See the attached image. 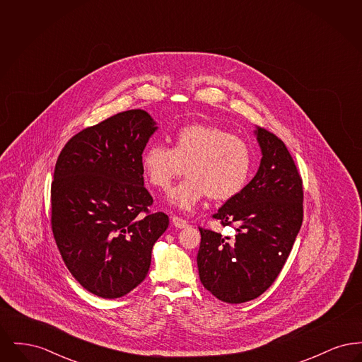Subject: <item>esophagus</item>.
Here are the masks:
<instances>
[{"instance_id": "34e87169", "label": "esophagus", "mask_w": 362, "mask_h": 362, "mask_svg": "<svg viewBox=\"0 0 362 362\" xmlns=\"http://www.w3.org/2000/svg\"><path fill=\"white\" fill-rule=\"evenodd\" d=\"M173 224L176 226V228H186L189 223L185 220V218H182V217H177V216H173Z\"/></svg>"}]
</instances>
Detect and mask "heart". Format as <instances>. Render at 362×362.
<instances>
[{
	"instance_id": "b5f03b06",
	"label": "heart",
	"mask_w": 362,
	"mask_h": 362,
	"mask_svg": "<svg viewBox=\"0 0 362 362\" xmlns=\"http://www.w3.org/2000/svg\"><path fill=\"white\" fill-rule=\"evenodd\" d=\"M141 167L148 182L167 191L183 173L189 177L170 195V202L192 210L204 198L228 201L245 186L251 168L250 145L230 132L210 124H189L179 129L173 146L151 144L142 153Z\"/></svg>"
}]
</instances>
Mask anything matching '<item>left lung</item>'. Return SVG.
<instances>
[{"instance_id": "8db88e82", "label": "left lung", "mask_w": 362, "mask_h": 362, "mask_svg": "<svg viewBox=\"0 0 362 362\" xmlns=\"http://www.w3.org/2000/svg\"><path fill=\"white\" fill-rule=\"evenodd\" d=\"M255 133L262 149L258 173L213 214L223 226L235 229V238L199 226L201 282L229 304L254 300L272 286L304 217L303 179L288 148L263 127Z\"/></svg>"}]
</instances>
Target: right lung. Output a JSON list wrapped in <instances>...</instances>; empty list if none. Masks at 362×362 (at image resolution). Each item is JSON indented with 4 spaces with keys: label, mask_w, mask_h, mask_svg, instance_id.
<instances>
[{
    "label": "right lung",
    "mask_w": 362,
    "mask_h": 362,
    "mask_svg": "<svg viewBox=\"0 0 362 362\" xmlns=\"http://www.w3.org/2000/svg\"><path fill=\"white\" fill-rule=\"evenodd\" d=\"M157 129L144 110L119 112L70 138L52 182V229L68 270L88 292L118 298L145 279L165 213H151L142 152Z\"/></svg>",
    "instance_id": "add662e5"
}]
</instances>
